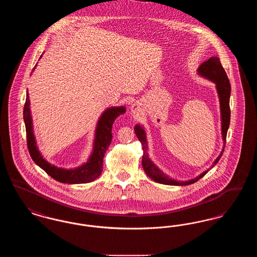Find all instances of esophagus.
Returning <instances> with one entry per match:
<instances>
[{"mask_svg":"<svg viewBox=\"0 0 257 257\" xmlns=\"http://www.w3.org/2000/svg\"><path fill=\"white\" fill-rule=\"evenodd\" d=\"M130 109H131L132 113H139L142 110V107H141V105L138 102H135V103L131 105Z\"/></svg>","mask_w":257,"mask_h":257,"instance_id":"obj_1","label":"esophagus"}]
</instances>
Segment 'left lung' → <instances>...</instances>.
<instances>
[{
  "label": "left lung",
  "instance_id": "obj_1",
  "mask_svg": "<svg viewBox=\"0 0 257 257\" xmlns=\"http://www.w3.org/2000/svg\"><path fill=\"white\" fill-rule=\"evenodd\" d=\"M197 74L209 81L213 82L216 85L217 92L220 99V121H221V137L223 142V147L220 151V155L217 157V159L214 161L211 169L217 165L219 162L223 150L225 147V141H226V134L230 123V108H229V98L231 92V86L229 80L227 78V75L225 73L223 67L221 66L220 59L218 57H211L209 60L202 62L199 67L197 68ZM136 136L138 137L139 141L142 143L144 155H143V168L146 171L147 176L151 178L153 181L158 183L165 184V185H172V186H186L194 184L198 181L201 177H203L208 171H203L198 176H196L194 179H190L187 181H177L175 179L170 178L166 173L160 170L159 168L150 160L148 156V146H147V132L145 128L137 124L134 128Z\"/></svg>",
  "mask_w": 257,
  "mask_h": 257
}]
</instances>
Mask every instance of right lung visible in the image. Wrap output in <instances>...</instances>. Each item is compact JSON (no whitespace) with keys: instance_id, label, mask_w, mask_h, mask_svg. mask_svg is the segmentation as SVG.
Segmentation results:
<instances>
[{"instance_id":"add662e5","label":"right lung","mask_w":257,"mask_h":257,"mask_svg":"<svg viewBox=\"0 0 257 257\" xmlns=\"http://www.w3.org/2000/svg\"><path fill=\"white\" fill-rule=\"evenodd\" d=\"M42 56H40L41 58ZM37 66V65H36ZM35 69V68H34ZM126 109L124 106L119 107H110L104 110L98 119L97 125L95 128L94 140L92 146V152L86 163L74 168V169H63L59 168L55 165H52L49 162L43 158L37 147L36 136L33 126V117L30 108V99L29 93L27 92L26 103H25L24 122L27 132V145L29 148L30 155L34 162L39 168H41L46 173H48L55 180L66 184L89 183L94 181L102 173L103 169V158L106 153V150L110 146L112 135L111 127L114 120L120 114L125 113Z\"/></svg>"}]
</instances>
